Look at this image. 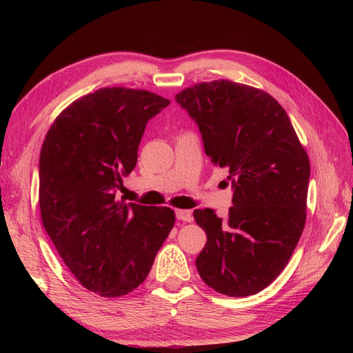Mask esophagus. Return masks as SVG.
<instances>
[{"instance_id": "obj_1", "label": "esophagus", "mask_w": 353, "mask_h": 353, "mask_svg": "<svg viewBox=\"0 0 353 353\" xmlns=\"http://www.w3.org/2000/svg\"><path fill=\"white\" fill-rule=\"evenodd\" d=\"M175 216H176V219L184 221V222H191V221H193V215H191L190 210H181V209H178V210H175Z\"/></svg>"}]
</instances>
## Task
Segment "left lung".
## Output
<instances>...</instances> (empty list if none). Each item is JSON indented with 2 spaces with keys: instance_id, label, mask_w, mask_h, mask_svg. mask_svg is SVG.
<instances>
[{
  "instance_id": "8db88e82",
  "label": "left lung",
  "mask_w": 353,
  "mask_h": 353,
  "mask_svg": "<svg viewBox=\"0 0 353 353\" xmlns=\"http://www.w3.org/2000/svg\"><path fill=\"white\" fill-rule=\"evenodd\" d=\"M201 134L212 163L230 170L225 219L194 210L208 241L196 259L213 290L250 296L284 270L306 219L309 159L285 110L270 94L231 81L203 82L176 94Z\"/></svg>"
}]
</instances>
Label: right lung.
Segmentation results:
<instances>
[{
	"instance_id": "add662e5",
	"label": "right lung",
	"mask_w": 353,
	"mask_h": 353,
	"mask_svg": "<svg viewBox=\"0 0 353 353\" xmlns=\"http://www.w3.org/2000/svg\"><path fill=\"white\" fill-rule=\"evenodd\" d=\"M169 103L143 90L103 88L63 110L42 144V223L77 280L103 297L145 280L175 223L169 208L116 197L148 121Z\"/></svg>"
}]
</instances>
